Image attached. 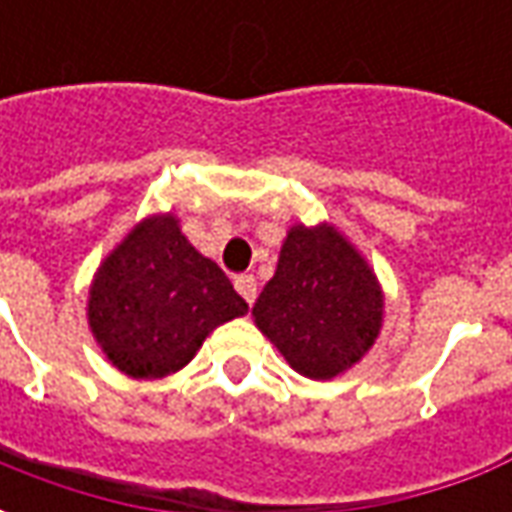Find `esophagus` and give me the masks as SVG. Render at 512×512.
<instances>
[{
    "label": "esophagus",
    "instance_id": "1",
    "mask_svg": "<svg viewBox=\"0 0 512 512\" xmlns=\"http://www.w3.org/2000/svg\"><path fill=\"white\" fill-rule=\"evenodd\" d=\"M235 290L244 296L246 304H255L257 299V279L252 277V274H238L235 277Z\"/></svg>",
    "mask_w": 512,
    "mask_h": 512
}]
</instances>
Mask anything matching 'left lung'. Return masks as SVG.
I'll use <instances>...</instances> for the list:
<instances>
[{
    "mask_svg": "<svg viewBox=\"0 0 512 512\" xmlns=\"http://www.w3.org/2000/svg\"><path fill=\"white\" fill-rule=\"evenodd\" d=\"M381 307L373 271L343 235L332 227H293L252 315L293 370L334 378L373 345Z\"/></svg>",
    "mask_w": 512,
    "mask_h": 512,
    "instance_id": "1",
    "label": "left lung"
}]
</instances>
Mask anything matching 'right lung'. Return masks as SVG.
<instances>
[{"label": "right lung", "instance_id": "right-lung-1", "mask_svg": "<svg viewBox=\"0 0 512 512\" xmlns=\"http://www.w3.org/2000/svg\"><path fill=\"white\" fill-rule=\"evenodd\" d=\"M249 310L172 216H153L117 246L90 290V326L117 370L161 378L189 365L219 323Z\"/></svg>", "mask_w": 512, "mask_h": 512}]
</instances>
